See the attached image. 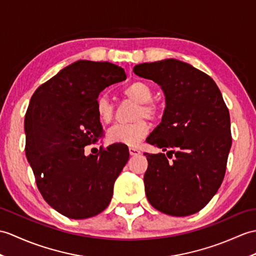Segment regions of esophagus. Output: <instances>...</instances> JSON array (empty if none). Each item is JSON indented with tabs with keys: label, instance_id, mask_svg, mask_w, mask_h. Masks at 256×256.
I'll return each instance as SVG.
<instances>
[{
	"label": "esophagus",
	"instance_id": "34e87169",
	"mask_svg": "<svg viewBox=\"0 0 256 256\" xmlns=\"http://www.w3.org/2000/svg\"><path fill=\"white\" fill-rule=\"evenodd\" d=\"M128 150H130V156H138V155H140V152L138 150V148H134V147H130Z\"/></svg>",
	"mask_w": 256,
	"mask_h": 256
}]
</instances>
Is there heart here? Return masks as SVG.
Masks as SVG:
<instances>
[{
  "label": "heart",
  "instance_id": "1",
  "mask_svg": "<svg viewBox=\"0 0 256 256\" xmlns=\"http://www.w3.org/2000/svg\"><path fill=\"white\" fill-rule=\"evenodd\" d=\"M126 97L138 102L135 111V118H138L132 123H118L108 130V140L116 144H123L128 146H135L144 140L150 132V124L145 116L150 120H157L162 114V106L156 101L152 100V89L142 80H134L123 89ZM94 111L99 120L104 123H109L114 118V106L106 94H99L94 101ZM141 118L140 119L139 118Z\"/></svg>",
  "mask_w": 256,
  "mask_h": 256
}]
</instances>
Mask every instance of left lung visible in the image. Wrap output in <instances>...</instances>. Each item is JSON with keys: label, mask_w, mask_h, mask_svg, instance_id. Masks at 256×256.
Returning a JSON list of instances; mask_svg holds the SVG:
<instances>
[{"label": "left lung", "mask_w": 256, "mask_h": 256, "mask_svg": "<svg viewBox=\"0 0 256 256\" xmlns=\"http://www.w3.org/2000/svg\"><path fill=\"white\" fill-rule=\"evenodd\" d=\"M133 72L157 82L166 96L162 123L146 142L167 155L145 152L147 200L167 215H192L224 178L232 142L229 110L212 77L188 63L167 58L135 65Z\"/></svg>", "instance_id": "1"}]
</instances>
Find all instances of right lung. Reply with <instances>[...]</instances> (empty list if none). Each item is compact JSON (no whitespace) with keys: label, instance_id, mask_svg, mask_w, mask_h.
<instances>
[{"label":"right lung","instance_id":"obj_1","mask_svg":"<svg viewBox=\"0 0 256 256\" xmlns=\"http://www.w3.org/2000/svg\"><path fill=\"white\" fill-rule=\"evenodd\" d=\"M126 80L109 62L77 61L40 85L25 116L26 157L44 200L62 215L85 219L104 210L130 152L120 144L85 156L104 134L94 111L99 94Z\"/></svg>","mask_w":256,"mask_h":256}]
</instances>
